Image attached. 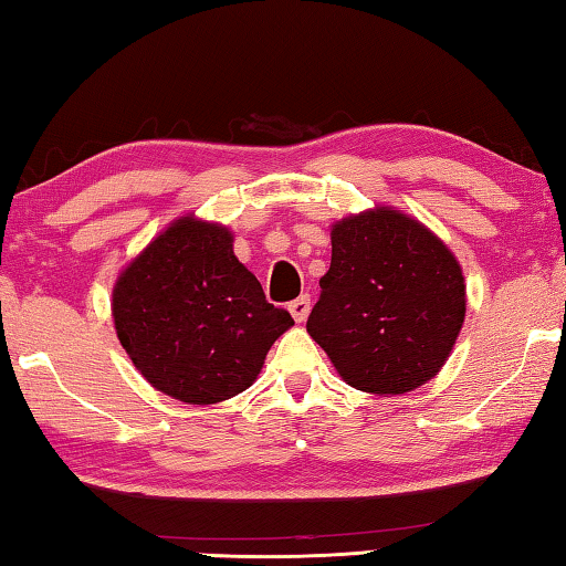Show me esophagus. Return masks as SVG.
Here are the masks:
<instances>
[{
	"instance_id": "34e87169",
	"label": "esophagus",
	"mask_w": 566,
	"mask_h": 566,
	"mask_svg": "<svg viewBox=\"0 0 566 566\" xmlns=\"http://www.w3.org/2000/svg\"><path fill=\"white\" fill-rule=\"evenodd\" d=\"M310 310H312L310 294H302V296H296L294 302H290V312H292L294 322H304L306 317H310Z\"/></svg>"
}]
</instances>
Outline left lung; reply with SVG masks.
<instances>
[{
    "mask_svg": "<svg viewBox=\"0 0 566 566\" xmlns=\"http://www.w3.org/2000/svg\"><path fill=\"white\" fill-rule=\"evenodd\" d=\"M306 319L349 387L405 395L432 379L464 324V276L442 239L391 207L332 227V264Z\"/></svg>",
    "mask_w": 566,
    "mask_h": 566,
    "instance_id": "obj_1",
    "label": "left lung"
}]
</instances>
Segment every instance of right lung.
<instances>
[{
    "label": "right lung",
    "mask_w": 566,
    "mask_h": 566,
    "mask_svg": "<svg viewBox=\"0 0 566 566\" xmlns=\"http://www.w3.org/2000/svg\"><path fill=\"white\" fill-rule=\"evenodd\" d=\"M222 224L181 217L129 262L112 292L122 347L151 387L217 405L262 371L294 319L266 302Z\"/></svg>",
    "instance_id": "add662e5"
}]
</instances>
